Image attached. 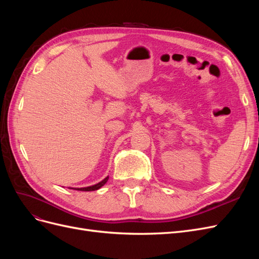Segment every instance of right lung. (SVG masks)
Listing matches in <instances>:
<instances>
[{
	"instance_id": "1",
	"label": "right lung",
	"mask_w": 259,
	"mask_h": 259,
	"mask_svg": "<svg viewBox=\"0 0 259 259\" xmlns=\"http://www.w3.org/2000/svg\"><path fill=\"white\" fill-rule=\"evenodd\" d=\"M109 179V176H107L105 179L101 180L100 183L96 184V185H93V186H90V187H84V188H71V189H76V190H80V191H95V190H98L99 188L103 187Z\"/></svg>"
}]
</instances>
